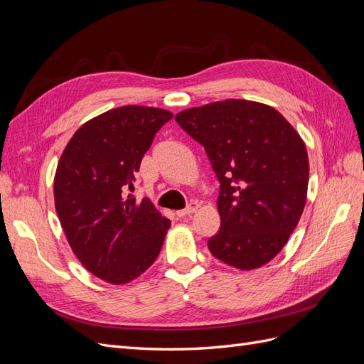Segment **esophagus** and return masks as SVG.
Wrapping results in <instances>:
<instances>
[{
    "instance_id": "34e87169",
    "label": "esophagus",
    "mask_w": 364,
    "mask_h": 364,
    "mask_svg": "<svg viewBox=\"0 0 364 364\" xmlns=\"http://www.w3.org/2000/svg\"><path fill=\"white\" fill-rule=\"evenodd\" d=\"M197 208H199V205H197L196 202H193V203H190L188 206H186L185 209H179V211H176V215H178L179 218L186 217V215H191L193 213L197 211Z\"/></svg>"
}]
</instances>
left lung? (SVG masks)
I'll return each instance as SVG.
<instances>
[{
  "label": "left lung",
  "instance_id": "obj_1",
  "mask_svg": "<svg viewBox=\"0 0 364 364\" xmlns=\"http://www.w3.org/2000/svg\"><path fill=\"white\" fill-rule=\"evenodd\" d=\"M179 126L205 147L220 181L213 255L238 270L272 261L299 223L310 179L305 142L277 109L250 100L190 107Z\"/></svg>",
  "mask_w": 364,
  "mask_h": 364
}]
</instances>
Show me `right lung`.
I'll use <instances>...</instances> for the list:
<instances>
[{"label":"right lung","mask_w":364,"mask_h":364,"mask_svg":"<svg viewBox=\"0 0 364 364\" xmlns=\"http://www.w3.org/2000/svg\"><path fill=\"white\" fill-rule=\"evenodd\" d=\"M171 118L161 107L111 109L77 129L58 162L54 206L65 237L82 266L107 284L136 279L162 249L170 220L127 190Z\"/></svg>","instance_id":"1"}]
</instances>
